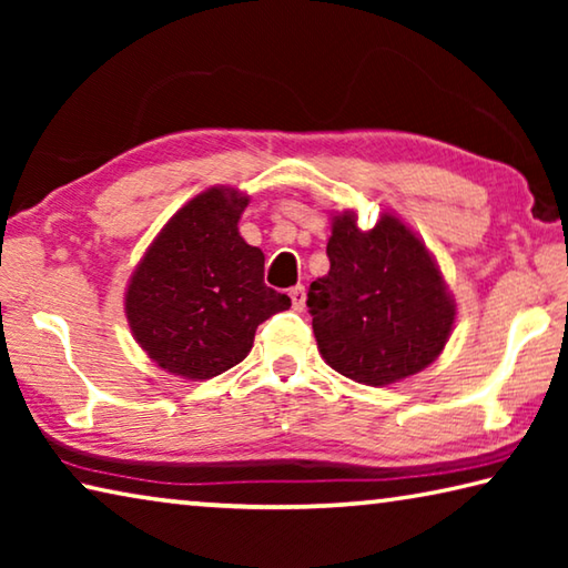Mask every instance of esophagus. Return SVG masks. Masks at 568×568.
<instances>
[{
    "label": "esophagus",
    "instance_id": "34e87169",
    "mask_svg": "<svg viewBox=\"0 0 568 568\" xmlns=\"http://www.w3.org/2000/svg\"><path fill=\"white\" fill-rule=\"evenodd\" d=\"M291 303H293V311H303L305 307V287L303 285H295L291 287Z\"/></svg>",
    "mask_w": 568,
    "mask_h": 568
}]
</instances>
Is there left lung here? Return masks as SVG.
<instances>
[{
  "instance_id": "1",
  "label": "left lung",
  "mask_w": 568,
  "mask_h": 568,
  "mask_svg": "<svg viewBox=\"0 0 568 568\" xmlns=\"http://www.w3.org/2000/svg\"><path fill=\"white\" fill-rule=\"evenodd\" d=\"M331 271L311 283L307 311L325 363L365 386H388L434 363L456 305L434 257L396 215L361 230L333 217Z\"/></svg>"
}]
</instances>
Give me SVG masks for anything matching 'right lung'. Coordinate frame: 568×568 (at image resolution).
I'll use <instances>...</instances> for the list:
<instances>
[{"label": "right lung", "mask_w": 568, "mask_h": 568, "mask_svg": "<svg viewBox=\"0 0 568 568\" xmlns=\"http://www.w3.org/2000/svg\"><path fill=\"white\" fill-rule=\"evenodd\" d=\"M247 195L210 187L148 247L124 295L134 341L162 371L207 381L253 348L257 325L291 297L263 281L265 255L237 233Z\"/></svg>", "instance_id": "obj_1"}]
</instances>
